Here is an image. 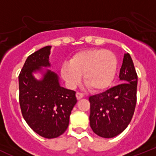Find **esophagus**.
Here are the masks:
<instances>
[{
	"mask_svg": "<svg viewBox=\"0 0 156 156\" xmlns=\"http://www.w3.org/2000/svg\"><path fill=\"white\" fill-rule=\"evenodd\" d=\"M76 98L77 99H81L82 98H83V96H84V94L82 93H80V92H76Z\"/></svg>",
	"mask_w": 156,
	"mask_h": 156,
	"instance_id": "1",
	"label": "esophagus"
}]
</instances>
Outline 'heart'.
Masks as SVG:
<instances>
[{"instance_id": "heart-1", "label": "heart", "mask_w": 156, "mask_h": 156, "mask_svg": "<svg viewBox=\"0 0 156 156\" xmlns=\"http://www.w3.org/2000/svg\"><path fill=\"white\" fill-rule=\"evenodd\" d=\"M117 69L113 53L104 49H92L76 54L69 63L62 66L61 74L69 87H74L83 74V83L90 90H103L111 84Z\"/></svg>"}]
</instances>
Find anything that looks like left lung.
Returning a JSON list of instances; mask_svg holds the SVG:
<instances>
[{
	"instance_id": "8db88e82",
	"label": "left lung",
	"mask_w": 156,
	"mask_h": 156,
	"mask_svg": "<svg viewBox=\"0 0 156 156\" xmlns=\"http://www.w3.org/2000/svg\"><path fill=\"white\" fill-rule=\"evenodd\" d=\"M119 84L89 98L90 126L95 133L112 138L129 125L137 102V75L129 54H124Z\"/></svg>"
}]
</instances>
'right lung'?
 <instances>
[{"label": "right lung", "mask_w": 156, "mask_h": 156, "mask_svg": "<svg viewBox=\"0 0 156 156\" xmlns=\"http://www.w3.org/2000/svg\"><path fill=\"white\" fill-rule=\"evenodd\" d=\"M51 46L30 55L19 76V104L22 114L34 132L45 138H55L68 128L69 116L76 104V92L60 86L57 74L42 67H50ZM42 73L41 80L33 73Z\"/></svg>", "instance_id": "1"}]
</instances>
